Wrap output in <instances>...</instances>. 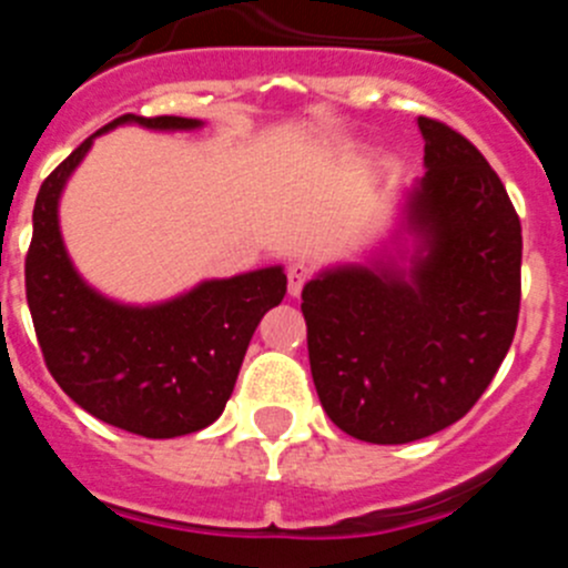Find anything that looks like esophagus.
<instances>
[{"label":"esophagus","mask_w":568,"mask_h":568,"mask_svg":"<svg viewBox=\"0 0 568 568\" xmlns=\"http://www.w3.org/2000/svg\"><path fill=\"white\" fill-rule=\"evenodd\" d=\"M310 273H313V267H310L307 261H293L287 267V290L290 295H301V290H304V284H307Z\"/></svg>","instance_id":"esophagus-1"}]
</instances>
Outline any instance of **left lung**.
<instances>
[{"instance_id":"left-lung-1","label":"left lung","mask_w":568,"mask_h":568,"mask_svg":"<svg viewBox=\"0 0 568 568\" xmlns=\"http://www.w3.org/2000/svg\"><path fill=\"white\" fill-rule=\"evenodd\" d=\"M418 130L426 173L400 222L409 258L398 247L338 264L301 293L321 406L366 444H409L464 418L518 327L524 239L506 187L458 130L426 115Z\"/></svg>"}]
</instances>
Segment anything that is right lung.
<instances>
[{
	"mask_svg": "<svg viewBox=\"0 0 568 568\" xmlns=\"http://www.w3.org/2000/svg\"><path fill=\"white\" fill-rule=\"evenodd\" d=\"M119 124L195 130L184 115H119L48 175L33 207L24 290L44 364L84 413L144 438L199 433L224 413L258 321L287 293L284 267L195 284L162 304H119L77 273L59 199L93 139Z\"/></svg>",
	"mask_w": 568,
	"mask_h": 568,
	"instance_id": "right-lung-1",
	"label": "right lung"
}]
</instances>
